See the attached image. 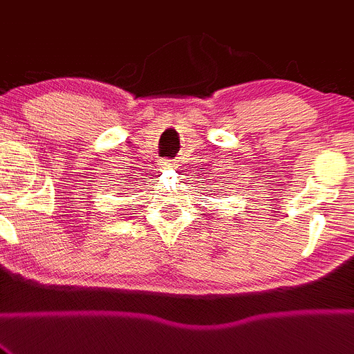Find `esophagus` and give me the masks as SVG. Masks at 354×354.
<instances>
[{"label": "esophagus", "mask_w": 354, "mask_h": 354, "mask_svg": "<svg viewBox=\"0 0 354 354\" xmlns=\"http://www.w3.org/2000/svg\"><path fill=\"white\" fill-rule=\"evenodd\" d=\"M162 165H164V169H177V162L176 160H164L162 162Z\"/></svg>", "instance_id": "1"}]
</instances>
